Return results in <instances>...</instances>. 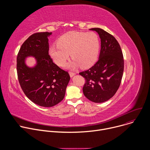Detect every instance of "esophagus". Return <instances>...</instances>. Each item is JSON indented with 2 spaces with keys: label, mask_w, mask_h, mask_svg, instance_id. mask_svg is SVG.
<instances>
[{
  "label": "esophagus",
  "mask_w": 150,
  "mask_h": 150,
  "mask_svg": "<svg viewBox=\"0 0 150 150\" xmlns=\"http://www.w3.org/2000/svg\"><path fill=\"white\" fill-rule=\"evenodd\" d=\"M75 74H75V72H71V71L69 72V75H70V76H71V77H72V76H74Z\"/></svg>",
  "instance_id": "34e87169"
}]
</instances>
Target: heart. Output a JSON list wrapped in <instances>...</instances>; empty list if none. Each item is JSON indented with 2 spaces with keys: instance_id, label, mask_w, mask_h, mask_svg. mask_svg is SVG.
<instances>
[{
  "instance_id": "b5f03b06",
  "label": "heart",
  "mask_w": 150,
  "mask_h": 150,
  "mask_svg": "<svg viewBox=\"0 0 150 150\" xmlns=\"http://www.w3.org/2000/svg\"><path fill=\"white\" fill-rule=\"evenodd\" d=\"M99 48V38L95 33L71 31L61 36L57 40V45L50 46L49 53L59 66L65 65L70 53L73 59L68 65V68L74 69L81 65L87 68L96 61Z\"/></svg>"
}]
</instances>
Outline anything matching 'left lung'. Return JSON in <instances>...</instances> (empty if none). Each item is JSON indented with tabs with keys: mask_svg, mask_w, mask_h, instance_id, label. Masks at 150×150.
Returning <instances> with one entry per match:
<instances>
[{
	"mask_svg": "<svg viewBox=\"0 0 150 150\" xmlns=\"http://www.w3.org/2000/svg\"><path fill=\"white\" fill-rule=\"evenodd\" d=\"M101 38L99 59L89 69L79 72L85 79L83 93L90 101L103 103L111 98L121 83L124 60L122 51L116 39L99 28H93Z\"/></svg>",
	"mask_w": 150,
	"mask_h": 150,
	"instance_id": "1",
	"label": "left lung"
}]
</instances>
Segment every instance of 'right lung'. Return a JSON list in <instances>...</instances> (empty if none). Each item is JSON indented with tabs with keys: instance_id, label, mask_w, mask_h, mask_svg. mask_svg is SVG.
I'll return each instance as SVG.
<instances>
[{
	"instance_id": "right-lung-1",
	"label": "right lung",
	"mask_w": 150,
	"mask_h": 150,
	"mask_svg": "<svg viewBox=\"0 0 150 150\" xmlns=\"http://www.w3.org/2000/svg\"><path fill=\"white\" fill-rule=\"evenodd\" d=\"M52 33H37L30 35L21 46L17 56L18 78L25 96L35 104L50 108L65 97L70 80L67 71L60 68L49 54V39ZM33 56L37 65L27 67L25 59Z\"/></svg>"
}]
</instances>
